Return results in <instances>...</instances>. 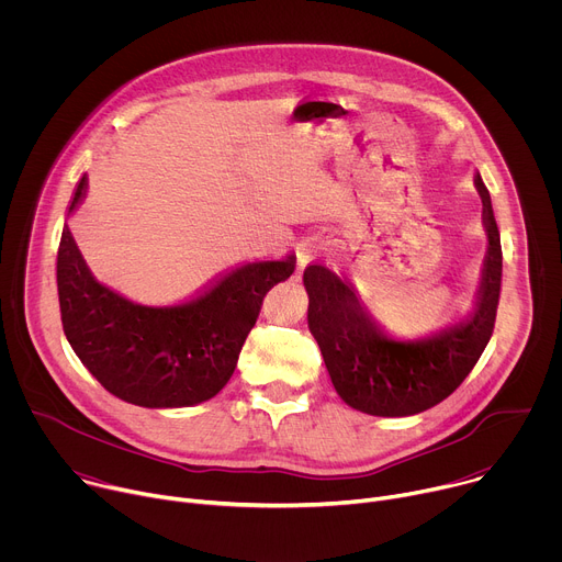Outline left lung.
<instances>
[{
	"mask_svg": "<svg viewBox=\"0 0 562 562\" xmlns=\"http://www.w3.org/2000/svg\"><path fill=\"white\" fill-rule=\"evenodd\" d=\"M473 182L483 198L490 247L475 308L464 323L414 342L393 340L375 327L336 273L319 265L304 269L308 329L349 407L391 418L420 414L451 395L483 356L496 325L503 249L490 191L480 176Z\"/></svg>",
	"mask_w": 562,
	"mask_h": 562,
	"instance_id": "8db88e82",
	"label": "left lung"
}]
</instances>
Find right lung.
<instances>
[{"label":"right lung","instance_id":"1","mask_svg":"<svg viewBox=\"0 0 562 562\" xmlns=\"http://www.w3.org/2000/svg\"><path fill=\"white\" fill-rule=\"evenodd\" d=\"M79 180L72 211L87 195ZM295 271V258L249 262L178 306L135 304L102 286L64 226L57 293L64 334L85 367L113 395L139 407H189L233 375L267 291Z\"/></svg>","mask_w":562,"mask_h":562}]
</instances>
